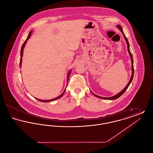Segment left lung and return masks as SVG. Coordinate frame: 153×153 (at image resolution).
Masks as SVG:
<instances>
[{
	"label": "left lung",
	"instance_id": "obj_1",
	"mask_svg": "<svg viewBox=\"0 0 153 153\" xmlns=\"http://www.w3.org/2000/svg\"><path fill=\"white\" fill-rule=\"evenodd\" d=\"M117 27L121 31L122 33L123 34L124 38V39H125V40H126V44L127 45V50H128V53L130 54V58H131V62H132V65H131V68H132V74H131V78H130V81H129L128 83L127 84V85L126 86V87L124 88L123 89L121 92H120L119 94H117V95H115V96H114L109 97H102V96H97V95H95V94H94L92 92H92V94L93 95H94L95 96H96V97H99V98H100V99H105V100H115V99H117V98H119L120 96H121L123 95L124 93L125 92V91L127 90V89L128 88V87H129L130 84H131V82H132V79H133V77H134V66H133V58H132V56L131 52H130V45H129L128 41V40H127V38L126 37L125 35H124V34L123 31V29H122V27L119 25H117Z\"/></svg>",
	"mask_w": 153,
	"mask_h": 153
}]
</instances>
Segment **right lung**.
<instances>
[{
  "label": "right lung",
  "instance_id": "1",
  "mask_svg": "<svg viewBox=\"0 0 153 153\" xmlns=\"http://www.w3.org/2000/svg\"><path fill=\"white\" fill-rule=\"evenodd\" d=\"M31 33H32V31H31L29 33V35H28V36H27V39H26V41H25V42L23 43V45H22V48H21V59H20V63H19V66H20V68L21 67V64H22V56H23V48H24V47H25V45L26 44V42H27V40L29 39L30 38V36H31ZM71 70H70L69 71V72L68 73V75H67V84H68V81H69V76H70V74H71ZM66 87H67V85H66ZM66 88L65 89V90H64V92L61 94V95H59V96L58 97H56V98H54V99H51V100H41V99H36V100H39V101H40V102H52V101H54V100H57V99H59V98H61L63 95L64 94V93H65V92L66 91Z\"/></svg>",
  "mask_w": 153,
  "mask_h": 153
}]
</instances>
